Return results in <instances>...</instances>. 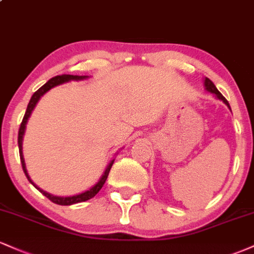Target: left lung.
<instances>
[{"mask_svg":"<svg viewBox=\"0 0 254 254\" xmlns=\"http://www.w3.org/2000/svg\"><path fill=\"white\" fill-rule=\"evenodd\" d=\"M204 86H205V89H206V90H208V92H210V93H212V94H215V95H216V97H217L218 99H220V100H222V101H223V103H224V104H226V105H227V106H228V107H229V109H230V106H229L228 101H227V100H226V98H224V97H223V95H222V94H221V93H220V92H218V89L216 88V86H215V84H214V83H212V82H211V81H210V80H209V78H208V77H205V80H204Z\"/></svg>","mask_w":254,"mask_h":254,"instance_id":"obj_1","label":"left lung"}]
</instances>
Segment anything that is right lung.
I'll list each match as a JSON object with an SVG mask.
<instances>
[{
  "instance_id": "add662e5",
  "label": "right lung",
  "mask_w": 254,
  "mask_h": 254,
  "mask_svg": "<svg viewBox=\"0 0 254 254\" xmlns=\"http://www.w3.org/2000/svg\"><path fill=\"white\" fill-rule=\"evenodd\" d=\"M86 78H88V76H78V75H58V76H55L50 78V80L48 81L44 86L40 87L39 89L37 90L36 93H34L33 95H32L30 103H28V106H27V110H26V113L24 116V119H22L21 122V125H20V129H19V133H17V144H19V153H20V160H21V165H22V170L25 172V176L26 178L28 179V182H30L32 185L34 186V188L37 189V190H39L45 196L46 198H49V199L51 200V202L58 204V205H71V204H76V203H80V202H86V200L90 199V198H93L95 196V194L98 193L99 191L101 190V188L104 186L105 182H106L107 177H109V173H110V170L111 167H112L113 162H115V160H111L109 166L106 167V170H105L103 177L100 178V180L95 184L93 188H90L89 190L82 192V193L80 194H75V196H70V197H58V196H54V194H50L49 192L42 190L40 188H38V186L34 184L33 182L31 180L30 176H28L27 173V170H26V165H25V160H24V155H22V138H24V133H25V129H26V124H27V121L28 118H30L32 111H33L34 107H36V105L38 101H39V99L43 97L44 94H45L46 92H49L51 88H54V87L58 86V84H62V83H65V82H69V81H81V80H86Z\"/></svg>"
}]
</instances>
